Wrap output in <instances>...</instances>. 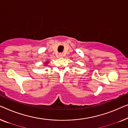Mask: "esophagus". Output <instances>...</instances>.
<instances>
[{
    "label": "esophagus",
    "mask_w": 128,
    "mask_h": 128,
    "mask_svg": "<svg viewBox=\"0 0 128 128\" xmlns=\"http://www.w3.org/2000/svg\"><path fill=\"white\" fill-rule=\"evenodd\" d=\"M64 56V54H59V56L60 57V58H62Z\"/></svg>",
    "instance_id": "esophagus-1"
}]
</instances>
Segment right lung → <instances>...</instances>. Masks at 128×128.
<instances>
[{"instance_id":"add662e5","label":"right lung","mask_w":128,"mask_h":128,"mask_svg":"<svg viewBox=\"0 0 128 128\" xmlns=\"http://www.w3.org/2000/svg\"><path fill=\"white\" fill-rule=\"evenodd\" d=\"M48 62H46V64H48Z\"/></svg>"}]
</instances>
